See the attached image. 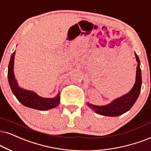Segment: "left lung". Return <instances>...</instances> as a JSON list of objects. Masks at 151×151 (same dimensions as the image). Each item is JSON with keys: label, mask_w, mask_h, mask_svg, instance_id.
<instances>
[{"label": "left lung", "mask_w": 151, "mask_h": 151, "mask_svg": "<svg viewBox=\"0 0 151 151\" xmlns=\"http://www.w3.org/2000/svg\"><path fill=\"white\" fill-rule=\"evenodd\" d=\"M134 55L137 62V67L136 71V80H135V83L132 88L126 94L115 99L109 104H106V105L98 106L87 102L88 106L94 111L96 114L102 116H111V117L118 116L128 111L132 108V106L134 105L138 98L139 93H140L142 84L140 60H139V56L135 52Z\"/></svg>", "instance_id": "left-lung-1"}]
</instances>
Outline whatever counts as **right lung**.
<instances>
[{
    "mask_svg": "<svg viewBox=\"0 0 151 151\" xmlns=\"http://www.w3.org/2000/svg\"><path fill=\"white\" fill-rule=\"evenodd\" d=\"M14 56L15 51L13 52L9 60L7 77L9 86L19 102L25 106L40 111H47L58 106L60 103V93L53 98H42L33 91L22 88L19 86L14 73Z\"/></svg>",
    "mask_w": 151,
    "mask_h": 151,
    "instance_id": "obj_1",
    "label": "right lung"
}]
</instances>
